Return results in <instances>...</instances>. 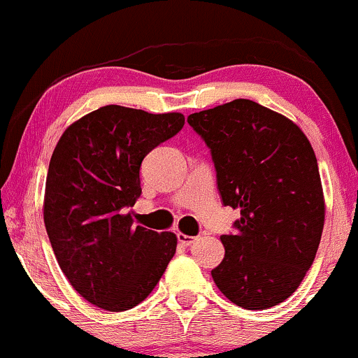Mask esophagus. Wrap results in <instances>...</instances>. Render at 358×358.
I'll return each mask as SVG.
<instances>
[{
  "label": "esophagus",
  "instance_id": "1",
  "mask_svg": "<svg viewBox=\"0 0 358 358\" xmlns=\"http://www.w3.org/2000/svg\"><path fill=\"white\" fill-rule=\"evenodd\" d=\"M195 236H187V234H183V233H178V243L182 246H190L192 243H195Z\"/></svg>",
  "mask_w": 358,
  "mask_h": 358
}]
</instances>
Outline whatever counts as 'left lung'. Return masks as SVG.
<instances>
[{
	"label": "left lung",
	"instance_id": "8db88e82",
	"mask_svg": "<svg viewBox=\"0 0 358 358\" xmlns=\"http://www.w3.org/2000/svg\"><path fill=\"white\" fill-rule=\"evenodd\" d=\"M210 149L224 206L241 209L212 270L219 290L245 309H266L296 292L324 226L317 159L287 117L245 98L192 113Z\"/></svg>",
	"mask_w": 358,
	"mask_h": 358
}]
</instances>
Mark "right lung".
Segmentation results:
<instances>
[{
  "instance_id": "obj_1",
  "label": "right lung",
  "mask_w": 358,
  "mask_h": 358,
  "mask_svg": "<svg viewBox=\"0 0 358 358\" xmlns=\"http://www.w3.org/2000/svg\"><path fill=\"white\" fill-rule=\"evenodd\" d=\"M178 112L107 105L71 124L49 163L44 222L62 273L80 296L127 311L156 287L176 251L173 233L136 226L141 163L178 134Z\"/></svg>"
}]
</instances>
